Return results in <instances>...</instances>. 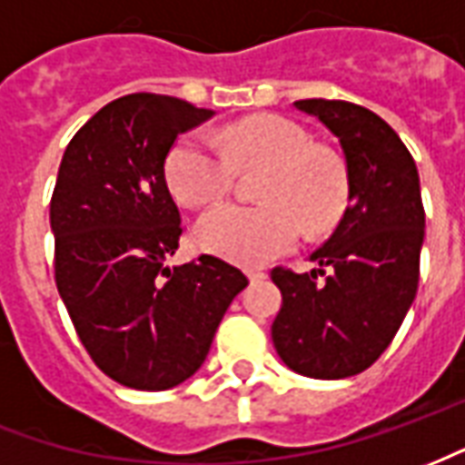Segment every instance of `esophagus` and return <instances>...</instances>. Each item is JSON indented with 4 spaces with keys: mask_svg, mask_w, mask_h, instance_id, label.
I'll return each instance as SVG.
<instances>
[{
    "mask_svg": "<svg viewBox=\"0 0 465 465\" xmlns=\"http://www.w3.org/2000/svg\"><path fill=\"white\" fill-rule=\"evenodd\" d=\"M249 279H252V282H263V279H266V272H262V269H249Z\"/></svg>",
    "mask_w": 465,
    "mask_h": 465,
    "instance_id": "esophagus-1",
    "label": "esophagus"
}]
</instances>
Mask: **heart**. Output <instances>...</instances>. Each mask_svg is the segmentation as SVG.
<instances>
[{
	"label": "heart",
	"mask_w": 465,
	"mask_h": 465,
	"mask_svg": "<svg viewBox=\"0 0 465 465\" xmlns=\"http://www.w3.org/2000/svg\"><path fill=\"white\" fill-rule=\"evenodd\" d=\"M192 132L166 153V183L179 202L206 206L232 192L239 172L263 169L256 182L259 203H222L206 212L193 236L206 252L249 266L289 252L302 226L326 233L349 202V172L341 153L312 143L302 124L286 116H249L219 134Z\"/></svg>",
	"instance_id": "b5f03b06"
}]
</instances>
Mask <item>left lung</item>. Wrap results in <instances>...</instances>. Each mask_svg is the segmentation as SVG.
<instances>
[{"label": "left lung", "instance_id": "8db88e82", "mask_svg": "<svg viewBox=\"0 0 465 465\" xmlns=\"http://www.w3.org/2000/svg\"><path fill=\"white\" fill-rule=\"evenodd\" d=\"M341 142L349 206L319 269L272 272L282 312L272 339L282 361L312 379H349L386 351L419 289L426 213L413 156L379 114L341 99H302Z\"/></svg>", "mask_w": 465, "mask_h": 465}]
</instances>
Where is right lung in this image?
<instances>
[{"mask_svg": "<svg viewBox=\"0 0 465 465\" xmlns=\"http://www.w3.org/2000/svg\"><path fill=\"white\" fill-rule=\"evenodd\" d=\"M212 114L173 96L126 94L74 134L59 163L49 203L56 289L86 353L129 389L166 391L193 376L249 283L212 253L166 266L183 232L166 153Z\"/></svg>", "mask_w": 465, "mask_h": 465, "instance_id": "right-lung-1", "label": "right lung"}]
</instances>
